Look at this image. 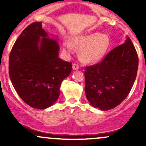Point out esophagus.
I'll return each mask as SVG.
<instances>
[{
  "label": "esophagus",
  "instance_id": "34e87169",
  "mask_svg": "<svg viewBox=\"0 0 146 146\" xmlns=\"http://www.w3.org/2000/svg\"><path fill=\"white\" fill-rule=\"evenodd\" d=\"M80 68V66H79L78 64H73V70H78Z\"/></svg>",
  "mask_w": 146,
  "mask_h": 146
}]
</instances>
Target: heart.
<instances>
[{
    "label": "heart",
    "instance_id": "1",
    "mask_svg": "<svg viewBox=\"0 0 146 146\" xmlns=\"http://www.w3.org/2000/svg\"><path fill=\"white\" fill-rule=\"evenodd\" d=\"M73 45L81 49L80 57L84 62L95 64L106 56L110 46V39L108 35L93 32L78 37L73 41ZM64 46L67 50L71 48L68 42H65Z\"/></svg>",
    "mask_w": 146,
    "mask_h": 146
}]
</instances>
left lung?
<instances>
[{
  "mask_svg": "<svg viewBox=\"0 0 146 146\" xmlns=\"http://www.w3.org/2000/svg\"><path fill=\"white\" fill-rule=\"evenodd\" d=\"M138 64L136 49L127 37L101 62L85 68V93L90 104L104 111L119 105L133 86Z\"/></svg>",
  "mask_w": 146,
  "mask_h": 146,
  "instance_id": "1",
  "label": "left lung"
}]
</instances>
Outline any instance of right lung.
Masks as SVG:
<instances>
[{"instance_id":"right-lung-1","label":"right lung","mask_w":146,"mask_h":146,"mask_svg":"<svg viewBox=\"0 0 146 146\" xmlns=\"http://www.w3.org/2000/svg\"><path fill=\"white\" fill-rule=\"evenodd\" d=\"M60 46L35 22L23 30L9 55V75L13 86L29 106L45 109L57 101L60 86L72 63L58 57Z\"/></svg>"}]
</instances>
